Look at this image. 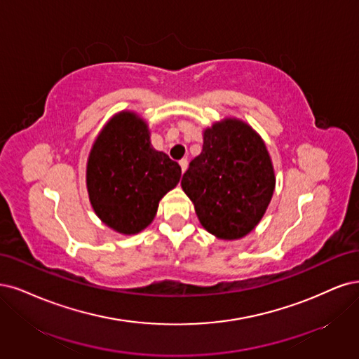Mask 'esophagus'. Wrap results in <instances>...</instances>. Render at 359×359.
<instances>
[{
  "label": "esophagus",
  "instance_id": "34e87169",
  "mask_svg": "<svg viewBox=\"0 0 359 359\" xmlns=\"http://www.w3.org/2000/svg\"><path fill=\"white\" fill-rule=\"evenodd\" d=\"M179 164H180L182 172H184V171H187V168H188V159H187V158H183V159H180V161H179Z\"/></svg>",
  "mask_w": 359,
  "mask_h": 359
}]
</instances>
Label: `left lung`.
Segmentation results:
<instances>
[{
  "label": "left lung",
  "instance_id": "1",
  "mask_svg": "<svg viewBox=\"0 0 359 359\" xmlns=\"http://www.w3.org/2000/svg\"><path fill=\"white\" fill-rule=\"evenodd\" d=\"M180 184L210 234L237 240L259 224L276 177L262 138L248 123L229 118L204 131L201 154L191 161Z\"/></svg>",
  "mask_w": 359,
  "mask_h": 359
}]
</instances>
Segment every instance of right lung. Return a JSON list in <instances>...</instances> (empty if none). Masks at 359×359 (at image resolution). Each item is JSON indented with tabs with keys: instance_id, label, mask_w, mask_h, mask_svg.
Segmentation results:
<instances>
[{
	"instance_id": "obj_1",
	"label": "right lung",
	"mask_w": 359,
	"mask_h": 359,
	"mask_svg": "<svg viewBox=\"0 0 359 359\" xmlns=\"http://www.w3.org/2000/svg\"><path fill=\"white\" fill-rule=\"evenodd\" d=\"M180 165L150 144L147 123L121 111L106 123L90 149L86 187L92 209L121 234L144 229L163 196L179 183Z\"/></svg>"
}]
</instances>
